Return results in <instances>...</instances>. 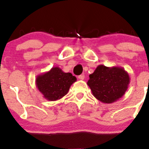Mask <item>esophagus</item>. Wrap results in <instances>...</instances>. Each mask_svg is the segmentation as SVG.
I'll list each match as a JSON object with an SVG mask.
<instances>
[{"label":"esophagus","instance_id":"obj_1","mask_svg":"<svg viewBox=\"0 0 149 149\" xmlns=\"http://www.w3.org/2000/svg\"><path fill=\"white\" fill-rule=\"evenodd\" d=\"M78 78L80 79V80H84V75H80V76H78Z\"/></svg>","mask_w":149,"mask_h":149}]
</instances>
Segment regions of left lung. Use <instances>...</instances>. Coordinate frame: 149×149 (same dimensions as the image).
<instances>
[{"label":"left lung","mask_w":149,"mask_h":149,"mask_svg":"<svg viewBox=\"0 0 149 149\" xmlns=\"http://www.w3.org/2000/svg\"><path fill=\"white\" fill-rule=\"evenodd\" d=\"M130 83L129 73L122 67L100 65L89 75L87 84L92 94L102 102L111 104L125 95Z\"/></svg>","instance_id":"8db88e82"}]
</instances>
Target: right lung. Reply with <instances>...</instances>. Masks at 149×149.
Wrapping results in <instances>:
<instances>
[{"instance_id": "1", "label": "right lung", "mask_w": 149, "mask_h": 149, "mask_svg": "<svg viewBox=\"0 0 149 149\" xmlns=\"http://www.w3.org/2000/svg\"><path fill=\"white\" fill-rule=\"evenodd\" d=\"M76 80L71 73H65L59 67H54L37 76L36 85L44 98L55 101L67 95L71 85Z\"/></svg>"}]
</instances>
